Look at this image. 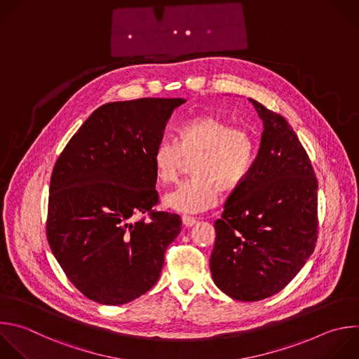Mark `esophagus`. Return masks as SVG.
Returning <instances> with one entry per match:
<instances>
[{
	"label": "esophagus",
	"instance_id": "34e87169",
	"mask_svg": "<svg viewBox=\"0 0 359 359\" xmlns=\"http://www.w3.org/2000/svg\"><path fill=\"white\" fill-rule=\"evenodd\" d=\"M182 221H183L184 226H193L197 222V219L194 217H190V215H183Z\"/></svg>",
	"mask_w": 359,
	"mask_h": 359
}]
</instances>
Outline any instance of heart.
<instances>
[{
  "instance_id": "heart-1",
  "label": "heart",
  "mask_w": 359,
  "mask_h": 359,
  "mask_svg": "<svg viewBox=\"0 0 359 359\" xmlns=\"http://www.w3.org/2000/svg\"><path fill=\"white\" fill-rule=\"evenodd\" d=\"M258 145L252 134L233 128L224 118L204 114L182 123L175 144L161 141L152 152L155 179L159 184L176 180L183 159L191 179L168 193L163 204L180 212H201L214 207L221 190L232 193L248 179L257 161Z\"/></svg>"
}]
</instances>
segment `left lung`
<instances>
[{
    "instance_id": "obj_1",
    "label": "left lung",
    "mask_w": 359,
    "mask_h": 359,
    "mask_svg": "<svg viewBox=\"0 0 359 359\" xmlns=\"http://www.w3.org/2000/svg\"><path fill=\"white\" fill-rule=\"evenodd\" d=\"M264 123L251 175L214 222L210 271L217 287L240 302L280 292L317 241V179L286 119L250 98Z\"/></svg>"
}]
</instances>
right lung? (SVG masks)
I'll return each mask as SVG.
<instances>
[{
    "label": "right lung",
    "mask_w": 359,
    "mask_h": 359,
    "mask_svg": "<svg viewBox=\"0 0 359 359\" xmlns=\"http://www.w3.org/2000/svg\"><path fill=\"white\" fill-rule=\"evenodd\" d=\"M183 98H138L97 108L57 158L46 236L69 280L100 304L130 303L158 282L182 229L158 204L152 152ZM149 213L151 219L135 220Z\"/></svg>",
    "instance_id": "1"
}]
</instances>
